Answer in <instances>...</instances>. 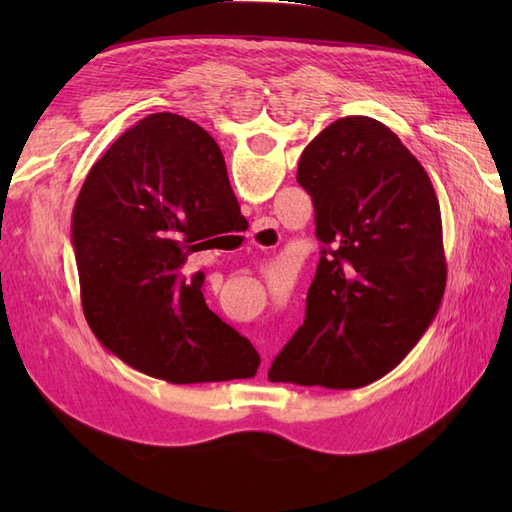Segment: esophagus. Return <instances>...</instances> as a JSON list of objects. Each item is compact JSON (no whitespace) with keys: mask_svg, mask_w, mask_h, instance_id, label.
<instances>
[{"mask_svg":"<svg viewBox=\"0 0 512 512\" xmlns=\"http://www.w3.org/2000/svg\"><path fill=\"white\" fill-rule=\"evenodd\" d=\"M275 235H277V228H275L273 220H257L253 226V233H250V237H253V242L257 246L268 244Z\"/></svg>","mask_w":512,"mask_h":512,"instance_id":"34e87169","label":"esophagus"}]
</instances>
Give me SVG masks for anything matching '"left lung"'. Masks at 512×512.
<instances>
[{
  "mask_svg": "<svg viewBox=\"0 0 512 512\" xmlns=\"http://www.w3.org/2000/svg\"><path fill=\"white\" fill-rule=\"evenodd\" d=\"M297 182L321 246L306 319L273 383L356 389L391 372L436 317L447 286L440 204L427 171L369 116H345L303 149Z\"/></svg>",
  "mask_w": 512,
  "mask_h": 512,
  "instance_id": "8db88e82",
  "label": "left lung"
}]
</instances>
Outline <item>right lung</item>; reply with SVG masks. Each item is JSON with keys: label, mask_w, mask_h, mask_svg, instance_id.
<instances>
[{"label": "right lung", "mask_w": 512, "mask_h": 512, "mask_svg": "<svg viewBox=\"0 0 512 512\" xmlns=\"http://www.w3.org/2000/svg\"><path fill=\"white\" fill-rule=\"evenodd\" d=\"M244 220L220 147L189 118L158 112L116 140L72 213L83 312L107 350L147 376L191 385L255 376L259 354L184 277L191 253Z\"/></svg>", "instance_id": "right-lung-1"}]
</instances>
